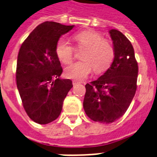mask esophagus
<instances>
[{
    "label": "esophagus",
    "instance_id": "esophagus-1",
    "mask_svg": "<svg viewBox=\"0 0 157 157\" xmlns=\"http://www.w3.org/2000/svg\"><path fill=\"white\" fill-rule=\"evenodd\" d=\"M79 81H76V80H73V81H72V85H77V84H79Z\"/></svg>",
    "mask_w": 157,
    "mask_h": 157
}]
</instances>
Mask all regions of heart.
<instances>
[{"label": "heart", "instance_id": "heart-1", "mask_svg": "<svg viewBox=\"0 0 157 157\" xmlns=\"http://www.w3.org/2000/svg\"><path fill=\"white\" fill-rule=\"evenodd\" d=\"M78 48H84L81 60L67 67L64 74L75 80H84L91 73L93 68L96 72H104L112 63L114 52L113 46L101 34L92 30L80 31L73 35ZM75 48L68 41L61 38L56 45V54L64 64H68L74 57Z\"/></svg>", "mask_w": 157, "mask_h": 157}]
</instances>
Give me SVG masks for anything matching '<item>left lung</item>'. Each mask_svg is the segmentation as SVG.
<instances>
[{"label": "left lung", "instance_id": "1", "mask_svg": "<svg viewBox=\"0 0 157 157\" xmlns=\"http://www.w3.org/2000/svg\"><path fill=\"white\" fill-rule=\"evenodd\" d=\"M114 57L110 67L98 80L85 85L83 106L92 120L114 123L126 113L136 89L138 63L131 42L120 31H109Z\"/></svg>", "mask_w": 157, "mask_h": 157}]
</instances>
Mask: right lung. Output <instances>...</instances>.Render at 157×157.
<instances>
[{
  "label": "right lung",
  "instance_id": "add662e5",
  "mask_svg": "<svg viewBox=\"0 0 157 157\" xmlns=\"http://www.w3.org/2000/svg\"><path fill=\"white\" fill-rule=\"evenodd\" d=\"M74 25L45 21L25 39L17 61V87L27 115L39 124H48L60 114L63 102L72 87L60 79L63 69L56 54L60 36Z\"/></svg>",
  "mask_w": 157,
  "mask_h": 157
}]
</instances>
